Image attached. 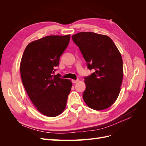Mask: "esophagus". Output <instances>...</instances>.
Instances as JSON below:
<instances>
[{"label": "esophagus", "instance_id": "esophagus-1", "mask_svg": "<svg viewBox=\"0 0 146 146\" xmlns=\"http://www.w3.org/2000/svg\"><path fill=\"white\" fill-rule=\"evenodd\" d=\"M78 82V80H72V82L73 83H77Z\"/></svg>", "mask_w": 146, "mask_h": 146}]
</instances>
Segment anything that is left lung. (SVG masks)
<instances>
[{
    "instance_id": "8db88e82",
    "label": "left lung",
    "mask_w": 146,
    "mask_h": 146,
    "mask_svg": "<svg viewBox=\"0 0 146 146\" xmlns=\"http://www.w3.org/2000/svg\"><path fill=\"white\" fill-rule=\"evenodd\" d=\"M87 62L95 71L85 77L86 90L83 98L90 108L102 110L115 102L121 91L123 79V62L120 52L107 35L80 32L72 35Z\"/></svg>"
}]
</instances>
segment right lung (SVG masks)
I'll use <instances>...</instances> for the list:
<instances>
[{"instance_id":"add662e5","label":"right lung","mask_w":146,"mask_h":146,"mask_svg":"<svg viewBox=\"0 0 146 146\" xmlns=\"http://www.w3.org/2000/svg\"><path fill=\"white\" fill-rule=\"evenodd\" d=\"M70 38V35H50L33 41L22 56L20 72L25 90L35 108L46 116L64 111L72 86L70 80L53 74Z\"/></svg>"}]
</instances>
